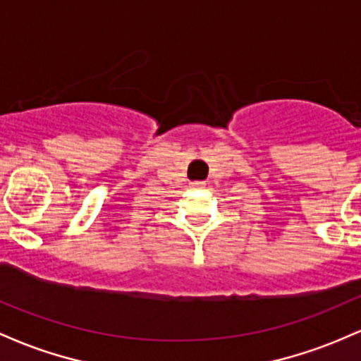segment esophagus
<instances>
[{"instance_id":"1","label":"esophagus","mask_w":361,"mask_h":361,"mask_svg":"<svg viewBox=\"0 0 361 361\" xmlns=\"http://www.w3.org/2000/svg\"><path fill=\"white\" fill-rule=\"evenodd\" d=\"M194 184H196V185H201V184H202V182H194Z\"/></svg>"}]
</instances>
